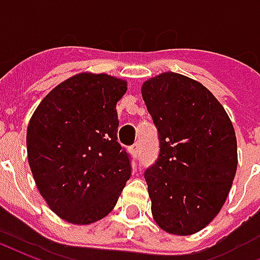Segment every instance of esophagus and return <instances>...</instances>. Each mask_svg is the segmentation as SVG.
I'll use <instances>...</instances> for the list:
<instances>
[{"label": "esophagus", "instance_id": "1", "mask_svg": "<svg viewBox=\"0 0 260 260\" xmlns=\"http://www.w3.org/2000/svg\"><path fill=\"white\" fill-rule=\"evenodd\" d=\"M131 153H132V156H134V157L138 158L139 156H141V146H139L138 143H135L134 146L131 147Z\"/></svg>", "mask_w": 260, "mask_h": 260}]
</instances>
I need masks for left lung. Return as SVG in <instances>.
Returning a JSON list of instances; mask_svg holds the SVG:
<instances>
[{
  "label": "left lung",
  "instance_id": "8db88e82",
  "mask_svg": "<svg viewBox=\"0 0 260 260\" xmlns=\"http://www.w3.org/2000/svg\"><path fill=\"white\" fill-rule=\"evenodd\" d=\"M141 91L160 138L157 161L145 173L153 220L169 234H195L220 213L233 185V122L212 91L185 75L158 74Z\"/></svg>",
  "mask_w": 260,
  "mask_h": 260
}]
</instances>
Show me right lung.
Here are the masks:
<instances>
[{
    "label": "right lung",
    "instance_id": "right-lung-1",
    "mask_svg": "<svg viewBox=\"0 0 260 260\" xmlns=\"http://www.w3.org/2000/svg\"><path fill=\"white\" fill-rule=\"evenodd\" d=\"M126 86L111 75L80 72L55 86L29 121L26 147L37 189L68 223L106 217L129 180L115 110Z\"/></svg>",
    "mask_w": 260,
    "mask_h": 260
}]
</instances>
